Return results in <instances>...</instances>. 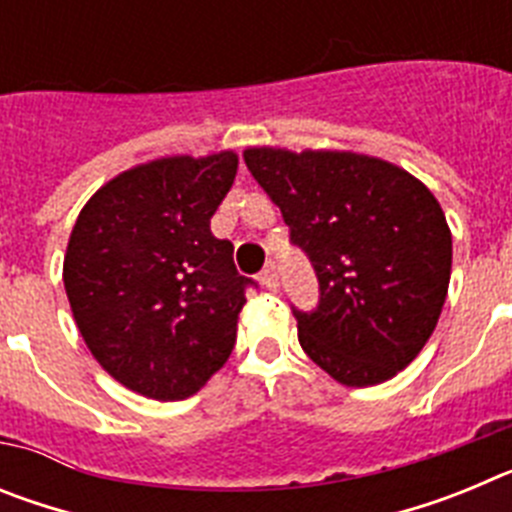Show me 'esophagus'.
I'll use <instances>...</instances> for the list:
<instances>
[{
	"mask_svg": "<svg viewBox=\"0 0 512 512\" xmlns=\"http://www.w3.org/2000/svg\"><path fill=\"white\" fill-rule=\"evenodd\" d=\"M261 284H264V287H269V289H277L279 287V274H277V264H274V261H269V264H266V269L261 271Z\"/></svg>",
	"mask_w": 512,
	"mask_h": 512,
	"instance_id": "1",
	"label": "esophagus"
}]
</instances>
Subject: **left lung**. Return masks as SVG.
<instances>
[{
	"label": "left lung",
	"mask_w": 512,
	"mask_h": 512,
	"mask_svg": "<svg viewBox=\"0 0 512 512\" xmlns=\"http://www.w3.org/2000/svg\"><path fill=\"white\" fill-rule=\"evenodd\" d=\"M243 161L318 277V305L292 307L302 351L346 387L395 377L449 292L451 230L431 189L348 151L248 148Z\"/></svg>",
	"instance_id": "1"
}]
</instances>
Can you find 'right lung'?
Wrapping results in <instances>:
<instances>
[{
  "mask_svg": "<svg viewBox=\"0 0 512 512\" xmlns=\"http://www.w3.org/2000/svg\"><path fill=\"white\" fill-rule=\"evenodd\" d=\"M238 156H171L104 184L71 230L63 284L94 359L138 395L184 400L228 361L246 289L210 220Z\"/></svg>",
  "mask_w": 512,
  "mask_h": 512,
  "instance_id": "right-lung-1",
  "label": "right lung"
}]
</instances>
